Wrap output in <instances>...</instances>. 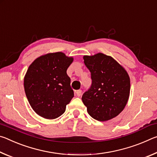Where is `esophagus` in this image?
Segmentation results:
<instances>
[{"label": "esophagus", "instance_id": "1", "mask_svg": "<svg viewBox=\"0 0 157 157\" xmlns=\"http://www.w3.org/2000/svg\"><path fill=\"white\" fill-rule=\"evenodd\" d=\"M76 94L78 97L80 96V95H82V90L79 89V90H78V91H76Z\"/></svg>", "mask_w": 157, "mask_h": 157}]
</instances>
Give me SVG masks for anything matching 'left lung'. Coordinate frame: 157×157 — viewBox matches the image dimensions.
<instances>
[{"label": "left lung", "mask_w": 157, "mask_h": 157, "mask_svg": "<svg viewBox=\"0 0 157 157\" xmlns=\"http://www.w3.org/2000/svg\"><path fill=\"white\" fill-rule=\"evenodd\" d=\"M83 59L91 72L92 84L82 95V102L93 118L111 120L124 109L129 100L128 73L112 57L103 53L84 55Z\"/></svg>", "instance_id": "obj_1"}]
</instances>
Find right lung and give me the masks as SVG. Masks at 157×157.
Masks as SVG:
<instances>
[{"instance_id":"right-lung-1","label":"right lung","mask_w":157,"mask_h":157,"mask_svg":"<svg viewBox=\"0 0 157 157\" xmlns=\"http://www.w3.org/2000/svg\"><path fill=\"white\" fill-rule=\"evenodd\" d=\"M73 62L62 52L41 55L29 66L24 77V89L31 107L39 116L55 119L65 112L74 96L66 73Z\"/></svg>"}]
</instances>
